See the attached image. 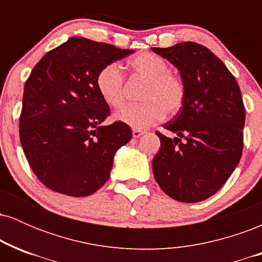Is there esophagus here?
<instances>
[{
	"label": "esophagus",
	"instance_id": "1",
	"mask_svg": "<svg viewBox=\"0 0 262 262\" xmlns=\"http://www.w3.org/2000/svg\"><path fill=\"white\" fill-rule=\"evenodd\" d=\"M132 134H133V138H139V137H141V135L144 134V132L143 130H139V129H133Z\"/></svg>",
	"mask_w": 262,
	"mask_h": 262
}]
</instances>
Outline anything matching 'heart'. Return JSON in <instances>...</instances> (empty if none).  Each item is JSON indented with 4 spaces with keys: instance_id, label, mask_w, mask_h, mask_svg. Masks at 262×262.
Here are the masks:
<instances>
[{
    "instance_id": "1",
    "label": "heart",
    "mask_w": 262,
    "mask_h": 262,
    "mask_svg": "<svg viewBox=\"0 0 262 262\" xmlns=\"http://www.w3.org/2000/svg\"><path fill=\"white\" fill-rule=\"evenodd\" d=\"M133 73L148 79L143 93L145 102L127 104L114 113V118L134 129H145L165 118L166 112L176 113L185 101L182 80L169 73L170 66L160 56L139 53L128 61ZM97 91L108 106L119 107L124 101V81L117 64H108L96 76Z\"/></svg>"
}]
</instances>
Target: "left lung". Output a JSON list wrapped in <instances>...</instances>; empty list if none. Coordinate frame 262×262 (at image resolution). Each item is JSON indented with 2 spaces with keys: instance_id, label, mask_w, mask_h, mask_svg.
<instances>
[{
  "instance_id": "left-lung-1",
  "label": "left lung",
  "mask_w": 262,
  "mask_h": 262,
  "mask_svg": "<svg viewBox=\"0 0 262 262\" xmlns=\"http://www.w3.org/2000/svg\"><path fill=\"white\" fill-rule=\"evenodd\" d=\"M179 70L185 101L164 128L176 134L160 138L152 159L156 182L167 196L196 203L227 182L243 152L245 108L235 77L208 48L185 41L152 48Z\"/></svg>"
}]
</instances>
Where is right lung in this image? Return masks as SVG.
<instances>
[{
    "label": "right lung",
    "mask_w": 262,
    "mask_h": 262,
    "mask_svg": "<svg viewBox=\"0 0 262 262\" xmlns=\"http://www.w3.org/2000/svg\"><path fill=\"white\" fill-rule=\"evenodd\" d=\"M133 52L73 37L33 69L25 85L19 138L33 172L52 191L86 197L110 179L114 155L132 139V129L121 122L102 124L111 111L96 76Z\"/></svg>",
    "instance_id": "1"
}]
</instances>
